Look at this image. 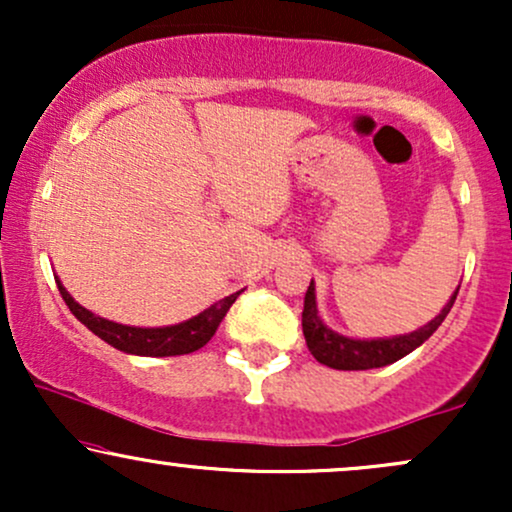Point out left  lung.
<instances>
[{
    "instance_id": "obj_1",
    "label": "left lung",
    "mask_w": 512,
    "mask_h": 512,
    "mask_svg": "<svg viewBox=\"0 0 512 512\" xmlns=\"http://www.w3.org/2000/svg\"><path fill=\"white\" fill-rule=\"evenodd\" d=\"M457 291H460V286H457ZM457 291L452 293L450 303L440 310V315L433 317V320L421 327V330L402 334V337L370 339V342H361V339H349V337H342V334L332 332L330 327L320 320V315H317V305H315V286L313 281H310L308 291H305V303H303L305 344H308L310 354H313L317 361L337 370H368V368L390 366V363L399 361L402 356L411 354L416 346L424 344L426 339L431 337L440 325H443L445 315L450 313L452 303H455Z\"/></svg>"
}]
</instances>
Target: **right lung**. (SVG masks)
<instances>
[{
  "label": "right lung",
  "instance_id": "right-lung-1",
  "mask_svg": "<svg viewBox=\"0 0 512 512\" xmlns=\"http://www.w3.org/2000/svg\"><path fill=\"white\" fill-rule=\"evenodd\" d=\"M57 289H60L64 303L69 305V310H72L76 320L84 322L88 330L96 334V337H101L103 342H108L110 346H115V349L134 356H180L202 349V346L214 337V332L219 330L228 308H231L240 296V291L231 293V296L221 298L219 303H214L211 308L204 310V313L195 315L187 322H180V325L127 327L105 320V317L93 315L91 310L84 308V305L76 303L74 298L69 296V291L60 284V279H57Z\"/></svg>",
  "mask_w": 512,
  "mask_h": 512
}]
</instances>
